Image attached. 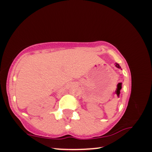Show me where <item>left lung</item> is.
I'll use <instances>...</instances> for the list:
<instances>
[{"label": "left lung", "mask_w": 152, "mask_h": 152, "mask_svg": "<svg viewBox=\"0 0 152 152\" xmlns=\"http://www.w3.org/2000/svg\"><path fill=\"white\" fill-rule=\"evenodd\" d=\"M115 66H116V67H117V68H121V67H120V66L119 65V64H116V65H115Z\"/></svg>", "instance_id": "8db88e82"}]
</instances>
